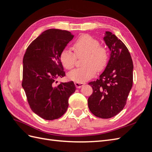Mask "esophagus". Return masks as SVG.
Masks as SVG:
<instances>
[{
  "mask_svg": "<svg viewBox=\"0 0 152 152\" xmlns=\"http://www.w3.org/2000/svg\"><path fill=\"white\" fill-rule=\"evenodd\" d=\"M75 85L77 88H80L81 87H82L84 85V83H79V82H75Z\"/></svg>",
  "mask_w": 152,
  "mask_h": 152,
  "instance_id": "esophagus-1",
  "label": "esophagus"
}]
</instances>
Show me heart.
<instances>
[{"label": "heart", "instance_id": "b5f03b06", "mask_svg": "<svg viewBox=\"0 0 152 152\" xmlns=\"http://www.w3.org/2000/svg\"><path fill=\"white\" fill-rule=\"evenodd\" d=\"M99 42L89 35L84 34L77 39L73 44V50L64 49L60 54V60L63 66L70 70L74 66L77 56L84 55L82 65L84 66L76 68L68 73L70 80L79 83H83L90 80L96 75L97 70L102 71L107 66L109 61L108 49Z\"/></svg>", "mask_w": 152, "mask_h": 152}]
</instances>
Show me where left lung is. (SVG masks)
<instances>
[{
    "label": "left lung",
    "instance_id": "1",
    "mask_svg": "<svg viewBox=\"0 0 152 152\" xmlns=\"http://www.w3.org/2000/svg\"><path fill=\"white\" fill-rule=\"evenodd\" d=\"M103 39L110 50V59L99 79L89 83L93 91L87 103L95 116L110 118L126 104L132 86L133 63L126 45L112 32L106 31Z\"/></svg>",
    "mask_w": 152,
    "mask_h": 152
}]
</instances>
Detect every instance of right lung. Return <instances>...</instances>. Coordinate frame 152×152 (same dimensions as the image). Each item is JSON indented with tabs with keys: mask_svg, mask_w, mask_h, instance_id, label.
<instances>
[{
	"mask_svg": "<svg viewBox=\"0 0 152 152\" xmlns=\"http://www.w3.org/2000/svg\"><path fill=\"white\" fill-rule=\"evenodd\" d=\"M73 37L66 30H47L28 45L24 55L22 87L32 111L45 120L61 117L75 91L73 81L56 85L58 78L65 76L60 54Z\"/></svg>",
	"mask_w": 152,
	"mask_h": 152,
	"instance_id": "obj_1",
	"label": "right lung"
}]
</instances>
